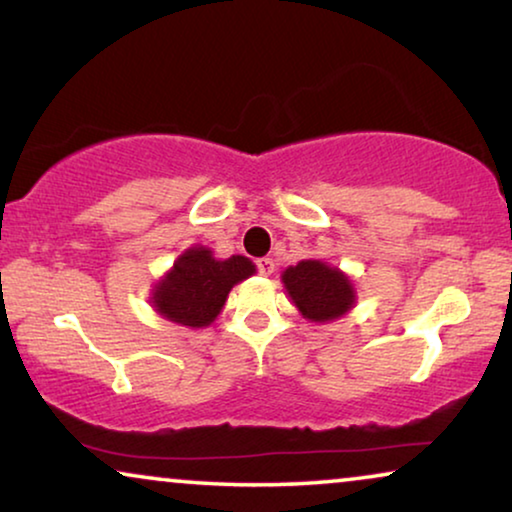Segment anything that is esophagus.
Returning <instances> with one entry per match:
<instances>
[{"label": "esophagus", "mask_w": 512, "mask_h": 512, "mask_svg": "<svg viewBox=\"0 0 512 512\" xmlns=\"http://www.w3.org/2000/svg\"><path fill=\"white\" fill-rule=\"evenodd\" d=\"M273 259L271 257H259L257 259V269H259V273H262V276H271L273 273Z\"/></svg>", "instance_id": "esophagus-1"}]
</instances>
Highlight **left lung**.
Wrapping results in <instances>:
<instances>
[{
	"mask_svg": "<svg viewBox=\"0 0 512 512\" xmlns=\"http://www.w3.org/2000/svg\"><path fill=\"white\" fill-rule=\"evenodd\" d=\"M280 278L292 304L311 322L338 320L355 306L350 278L320 259H301L297 266H287Z\"/></svg>",
	"mask_w": 512,
	"mask_h": 512,
	"instance_id": "left-lung-1",
	"label": "left lung"
}]
</instances>
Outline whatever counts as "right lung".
Listing matches in <instances>:
<instances>
[{
  "label": "right lung",
  "instance_id": "right-lung-1",
  "mask_svg": "<svg viewBox=\"0 0 512 512\" xmlns=\"http://www.w3.org/2000/svg\"><path fill=\"white\" fill-rule=\"evenodd\" d=\"M255 273L243 255L215 259L211 248L194 246L176 259L174 269L153 290V308L183 327H208L225 306L229 290Z\"/></svg>",
  "mask_w": 512,
  "mask_h": 512
}]
</instances>
